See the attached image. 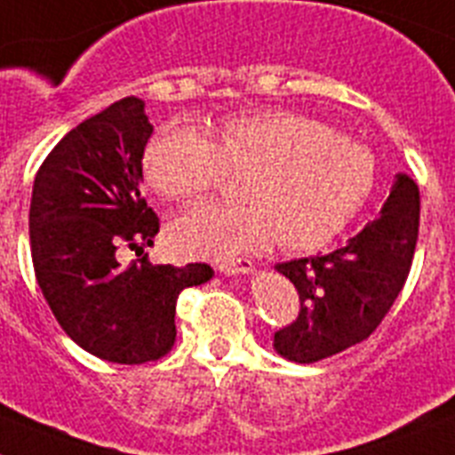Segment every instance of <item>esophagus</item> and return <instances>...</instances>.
<instances>
[{
	"mask_svg": "<svg viewBox=\"0 0 455 455\" xmlns=\"http://www.w3.org/2000/svg\"><path fill=\"white\" fill-rule=\"evenodd\" d=\"M217 268L224 275H247L254 270V263L250 259H231V261H221Z\"/></svg>",
	"mask_w": 455,
	"mask_h": 455,
	"instance_id": "34e87169",
	"label": "esophagus"
}]
</instances>
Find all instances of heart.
Returning <instances> with one entry per match:
<instances>
[{"label": "heart", "mask_w": 455, "mask_h": 455, "mask_svg": "<svg viewBox=\"0 0 455 455\" xmlns=\"http://www.w3.org/2000/svg\"><path fill=\"white\" fill-rule=\"evenodd\" d=\"M212 136L169 122L145 145L143 173L159 196L196 204L227 171L245 173V204L205 205L171 227L175 250L227 257L275 245L316 250L333 240L375 187V159L365 145L293 110H254L224 117Z\"/></svg>", "instance_id": "b5f03b06"}]
</instances>
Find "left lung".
<instances>
[{
  "instance_id": "1",
  "label": "left lung",
  "mask_w": 455,
  "mask_h": 455,
  "mask_svg": "<svg viewBox=\"0 0 455 455\" xmlns=\"http://www.w3.org/2000/svg\"><path fill=\"white\" fill-rule=\"evenodd\" d=\"M419 238V187L398 173L379 215L345 247L275 268L299 291L296 322L275 333V351L315 363L372 335L403 291Z\"/></svg>"
}]
</instances>
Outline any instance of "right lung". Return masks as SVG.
Instances as JSON below:
<instances>
[{
  "label": "right lung",
  "instance_id": "1",
  "mask_svg": "<svg viewBox=\"0 0 455 455\" xmlns=\"http://www.w3.org/2000/svg\"><path fill=\"white\" fill-rule=\"evenodd\" d=\"M152 136L145 104L124 97L80 122L41 164L29 205L36 282L76 345L110 363L140 365L169 354L182 289L212 277L208 263L152 266L143 254L159 217L143 198V152Z\"/></svg>",
  "mask_w": 455,
  "mask_h": 455
}]
</instances>
